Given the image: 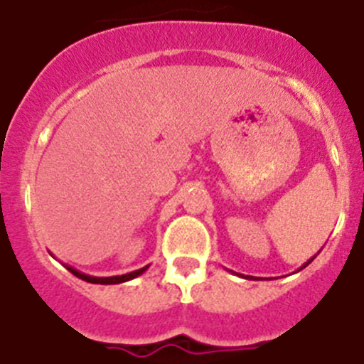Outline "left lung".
Here are the masks:
<instances>
[{
  "mask_svg": "<svg viewBox=\"0 0 364 364\" xmlns=\"http://www.w3.org/2000/svg\"><path fill=\"white\" fill-rule=\"evenodd\" d=\"M317 254H319V252H317ZM317 254H316V255H317ZM316 255H314V257H316ZM314 257H310V259L306 261V263H304L303 267H301V268H297V272H299V270H303L304 267H309V264L312 263V261H314ZM228 272H232V270H228ZM234 274H235V276H239V277H245V279H254V277H252V276H243V274H237V272H234Z\"/></svg>",
  "mask_w": 364,
  "mask_h": 364,
  "instance_id": "left-lung-1",
  "label": "left lung"
}]
</instances>
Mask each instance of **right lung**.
Masks as SVG:
<instances>
[{
    "mask_svg": "<svg viewBox=\"0 0 364 364\" xmlns=\"http://www.w3.org/2000/svg\"><path fill=\"white\" fill-rule=\"evenodd\" d=\"M65 268H67L68 272H72V274H74V276H76V277H80V279L87 281V283H94V284H119V283H127V281H130V279H136L137 276H141V274H145L146 268H149V264H146V267H143V268H139V270H134V272H129V274H123V276H110V277L88 276V274H83V272H80V270H77V268L70 267V264H65Z\"/></svg>",
    "mask_w": 364,
    "mask_h": 364,
    "instance_id": "1",
    "label": "right lung"
}]
</instances>
